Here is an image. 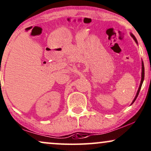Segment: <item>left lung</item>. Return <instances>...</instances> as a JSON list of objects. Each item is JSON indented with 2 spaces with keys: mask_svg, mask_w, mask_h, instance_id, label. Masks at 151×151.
<instances>
[{
  "mask_svg": "<svg viewBox=\"0 0 151 151\" xmlns=\"http://www.w3.org/2000/svg\"><path fill=\"white\" fill-rule=\"evenodd\" d=\"M132 36L133 37V39H134V41H136V43H137V39L135 38V36H134L133 34H132ZM143 79H144V65H143V63L142 62V73H141V83H140V86H139V89H138V91H137V96H136L135 99H134L133 102H132V103H134V101H136V99H137V98L138 97V96H139V91L140 90H141V86H142V83L143 82Z\"/></svg>",
  "mask_w": 151,
  "mask_h": 151,
  "instance_id": "8db88e82",
  "label": "left lung"
}]
</instances>
